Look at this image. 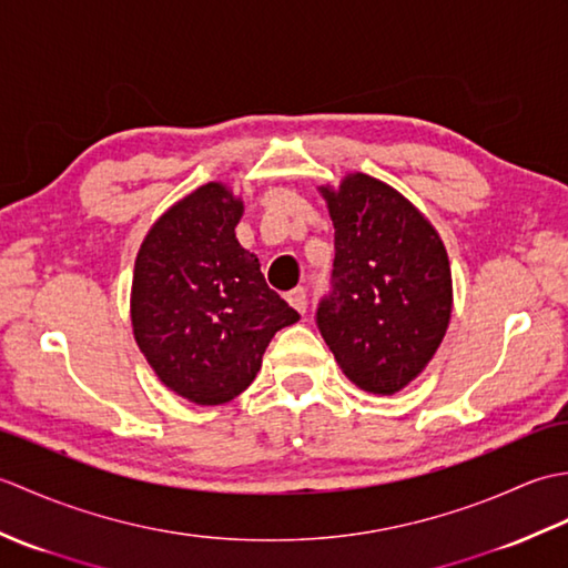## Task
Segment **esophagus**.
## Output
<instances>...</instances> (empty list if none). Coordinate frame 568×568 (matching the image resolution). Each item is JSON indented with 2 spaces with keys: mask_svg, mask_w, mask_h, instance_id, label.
Segmentation results:
<instances>
[{
  "mask_svg": "<svg viewBox=\"0 0 568 568\" xmlns=\"http://www.w3.org/2000/svg\"><path fill=\"white\" fill-rule=\"evenodd\" d=\"M285 300L287 303H291V307H295L300 315H305V310H307V293H305V287H295V291H291L285 295Z\"/></svg>",
  "mask_w": 568,
  "mask_h": 568,
  "instance_id": "obj_1",
  "label": "esophagus"
}]
</instances>
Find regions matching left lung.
Returning <instances> with one entry per match:
<instances>
[{"mask_svg":"<svg viewBox=\"0 0 568 568\" xmlns=\"http://www.w3.org/2000/svg\"><path fill=\"white\" fill-rule=\"evenodd\" d=\"M320 192L336 253L317 327L348 381L393 395L427 368L449 327L454 287L444 241L378 178L346 173L339 187Z\"/></svg>","mask_w":568,"mask_h":568,"instance_id":"left-lung-1","label":"left lung"}]
</instances>
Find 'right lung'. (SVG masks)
<instances>
[{"mask_svg": "<svg viewBox=\"0 0 568 568\" xmlns=\"http://www.w3.org/2000/svg\"><path fill=\"white\" fill-rule=\"evenodd\" d=\"M244 202L224 183L178 200L149 229L131 281V327L168 390L224 405L256 378L277 329L300 320L239 244Z\"/></svg>", "mask_w": 568, "mask_h": 568, "instance_id": "1", "label": "right lung"}]
</instances>
